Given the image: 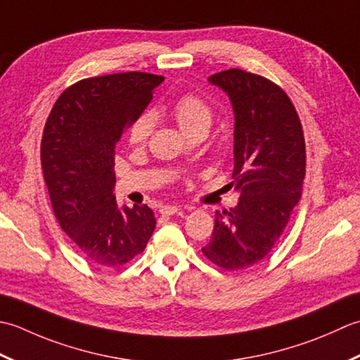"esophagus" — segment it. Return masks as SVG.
<instances>
[{
  "instance_id": "obj_1",
  "label": "esophagus",
  "mask_w": 360,
  "mask_h": 360,
  "mask_svg": "<svg viewBox=\"0 0 360 360\" xmlns=\"http://www.w3.org/2000/svg\"><path fill=\"white\" fill-rule=\"evenodd\" d=\"M180 208L175 207V205H166V207H161L160 208V214L163 216H174L175 212H179Z\"/></svg>"
}]
</instances>
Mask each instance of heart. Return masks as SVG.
<instances>
[{
    "label": "heart",
    "mask_w": 360,
    "mask_h": 360,
    "mask_svg": "<svg viewBox=\"0 0 360 360\" xmlns=\"http://www.w3.org/2000/svg\"><path fill=\"white\" fill-rule=\"evenodd\" d=\"M174 118L180 129L188 136H193L199 131H208L212 121V110L207 101L197 96L194 93H186L174 102L172 105ZM153 129V115L149 112L139 113L129 126V141L134 144H141L148 141Z\"/></svg>",
    "instance_id": "heart-1"
}]
</instances>
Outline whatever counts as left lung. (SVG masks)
Instances as JSON below:
<instances>
[{"label":"left lung","instance_id":"obj_1","mask_svg":"<svg viewBox=\"0 0 360 360\" xmlns=\"http://www.w3.org/2000/svg\"><path fill=\"white\" fill-rule=\"evenodd\" d=\"M210 82L229 94L234 110V171L230 186L239 202L216 211L203 255L225 270L266 258L302 197L306 144L292 101L272 80L239 68L216 72Z\"/></svg>","mask_w":360,"mask_h":360}]
</instances>
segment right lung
<instances>
[{"label":"right lung","instance_id":"add662e5","mask_svg":"<svg viewBox=\"0 0 360 360\" xmlns=\"http://www.w3.org/2000/svg\"><path fill=\"white\" fill-rule=\"evenodd\" d=\"M163 79L129 71L79 80L58 96L43 129L41 169L57 222L98 266L130 262L155 230L148 205L118 208L113 166L116 143Z\"/></svg>","mask_w":360,"mask_h":360}]
</instances>
